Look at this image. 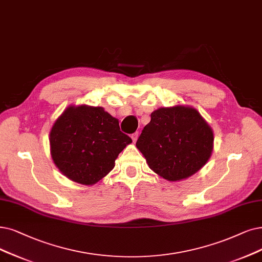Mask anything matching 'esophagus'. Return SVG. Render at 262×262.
<instances>
[{
    "label": "esophagus",
    "mask_w": 262,
    "mask_h": 262,
    "mask_svg": "<svg viewBox=\"0 0 262 262\" xmlns=\"http://www.w3.org/2000/svg\"><path fill=\"white\" fill-rule=\"evenodd\" d=\"M131 138H132V141L135 143L138 141V138H139V132H134L132 135H131Z\"/></svg>",
    "instance_id": "obj_1"
}]
</instances>
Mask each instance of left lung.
<instances>
[{
    "instance_id": "1",
    "label": "left lung",
    "mask_w": 262,
    "mask_h": 262,
    "mask_svg": "<svg viewBox=\"0 0 262 262\" xmlns=\"http://www.w3.org/2000/svg\"><path fill=\"white\" fill-rule=\"evenodd\" d=\"M137 142L150 169L176 182L196 173L213 151L212 128L195 108L160 107L150 115Z\"/></svg>"
}]
</instances>
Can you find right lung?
Here are the masks:
<instances>
[{
  "mask_svg": "<svg viewBox=\"0 0 262 262\" xmlns=\"http://www.w3.org/2000/svg\"><path fill=\"white\" fill-rule=\"evenodd\" d=\"M50 154L68 179L93 185L107 175L132 140L120 131L118 119L101 106H69L52 125Z\"/></svg>",
  "mask_w": 262,
  "mask_h": 262,
  "instance_id": "right-lung-1",
  "label": "right lung"
}]
</instances>
